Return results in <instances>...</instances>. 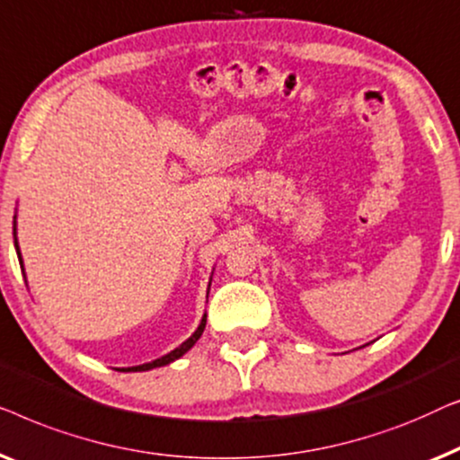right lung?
Listing matches in <instances>:
<instances>
[{
	"label": "right lung",
	"instance_id": "right-lung-1",
	"mask_svg": "<svg viewBox=\"0 0 460 460\" xmlns=\"http://www.w3.org/2000/svg\"><path fill=\"white\" fill-rule=\"evenodd\" d=\"M14 233H16V229H14ZM16 243V242H14ZM16 252H18V256H21V250H18V243H16ZM21 262H22V258H21ZM204 327H206V316L202 319V323H199V327L196 329V333L191 335L190 340L187 341H183V344H181L179 348H174L172 352H168L166 357H163V358H158V360H152V362H146V365H139V367H128V368H122V371H150V368H156V367H164V365H168V362H172V360H177L179 357H183V354L190 350V348L196 344V341L199 340V335H202V332H204Z\"/></svg>",
	"mask_w": 460,
	"mask_h": 460
}]
</instances>
